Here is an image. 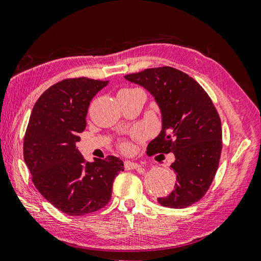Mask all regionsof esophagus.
<instances>
[{
	"label": "esophagus",
	"instance_id": "esophagus-1",
	"mask_svg": "<svg viewBox=\"0 0 261 261\" xmlns=\"http://www.w3.org/2000/svg\"><path fill=\"white\" fill-rule=\"evenodd\" d=\"M140 167H141L140 164L136 163V162H131V161H125V162H124V168L126 170H137V169H139Z\"/></svg>",
	"mask_w": 261,
	"mask_h": 261
}]
</instances>
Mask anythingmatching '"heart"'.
I'll return each instance as SVG.
<instances>
[{
	"mask_svg": "<svg viewBox=\"0 0 261 261\" xmlns=\"http://www.w3.org/2000/svg\"><path fill=\"white\" fill-rule=\"evenodd\" d=\"M141 134H143V132L139 131V132H138V136H140ZM122 147H123V148H124V149H125V148H127V144H123V145H122Z\"/></svg>",
	"mask_w": 261,
	"mask_h": 261,
	"instance_id": "obj_1",
	"label": "heart"
}]
</instances>
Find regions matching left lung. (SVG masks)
<instances>
[{
	"label": "left lung",
	"instance_id": "1",
	"mask_svg": "<svg viewBox=\"0 0 261 261\" xmlns=\"http://www.w3.org/2000/svg\"><path fill=\"white\" fill-rule=\"evenodd\" d=\"M124 77L154 97L162 116V130L147 146V153L174 155L170 168L177 182L159 203L172 209L191 206L204 196L219 165L221 122L215 105L195 80L168 66Z\"/></svg>",
	"mask_w": 261,
	"mask_h": 261
}]
</instances>
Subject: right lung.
I'll use <instances>...</instances> for the list:
<instances>
[{"label": "right lung", "instance_id": "obj_1", "mask_svg": "<svg viewBox=\"0 0 261 261\" xmlns=\"http://www.w3.org/2000/svg\"><path fill=\"white\" fill-rule=\"evenodd\" d=\"M108 81L67 79L37 99L23 138V160L33 182L46 201L68 216H83L111 200L117 173L116 156L85 162L76 143L87 126L90 101Z\"/></svg>", "mask_w": 261, "mask_h": 261}]
</instances>
